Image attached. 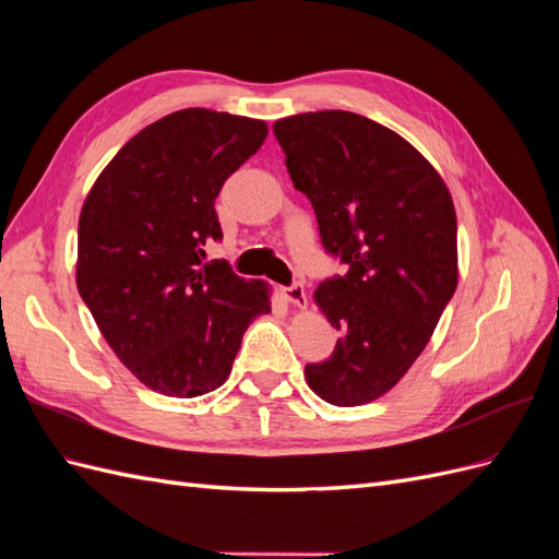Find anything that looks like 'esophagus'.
I'll list each match as a JSON object with an SVG mask.
<instances>
[{
    "instance_id": "1",
    "label": "esophagus",
    "mask_w": 559,
    "mask_h": 559,
    "mask_svg": "<svg viewBox=\"0 0 559 559\" xmlns=\"http://www.w3.org/2000/svg\"><path fill=\"white\" fill-rule=\"evenodd\" d=\"M282 296H284L286 300H289V302H294V306H298V308H306V306H308L306 286H302L300 282H294V284H289V286H284Z\"/></svg>"
}]
</instances>
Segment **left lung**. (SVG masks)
I'll use <instances>...</instances> for the list:
<instances>
[{"mask_svg":"<svg viewBox=\"0 0 559 559\" xmlns=\"http://www.w3.org/2000/svg\"><path fill=\"white\" fill-rule=\"evenodd\" d=\"M273 132L321 245L347 265L314 292L341 341L306 366L308 384L333 405L376 401L427 347L456 289L452 198L415 146L366 116L310 111Z\"/></svg>","mask_w":559,"mask_h":559,"instance_id":"1","label":"left lung"}]
</instances>
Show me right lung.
<instances>
[{
    "instance_id": "right-lung-1",
    "label": "right lung",
    "mask_w": 559,
    "mask_h": 559,
    "mask_svg": "<svg viewBox=\"0 0 559 559\" xmlns=\"http://www.w3.org/2000/svg\"><path fill=\"white\" fill-rule=\"evenodd\" d=\"M267 126L212 109L163 116L118 151L79 218L76 286L130 373L165 396L222 386L267 292L228 261L214 210L226 179L261 148Z\"/></svg>"
}]
</instances>
